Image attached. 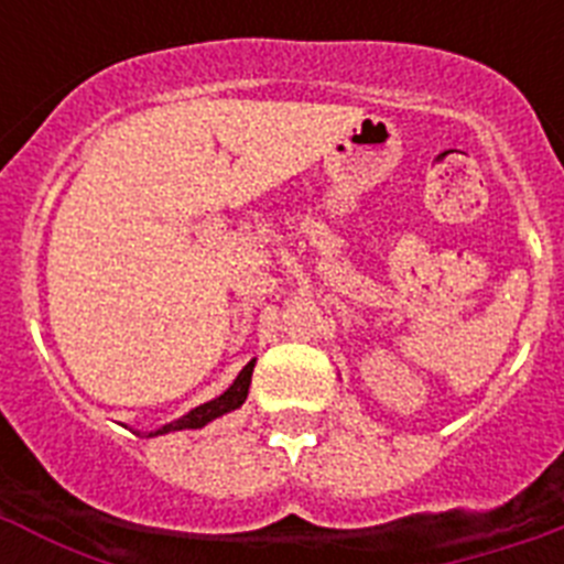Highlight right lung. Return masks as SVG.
<instances>
[{"instance_id":"add662e5","label":"right lung","mask_w":564,"mask_h":564,"mask_svg":"<svg viewBox=\"0 0 564 564\" xmlns=\"http://www.w3.org/2000/svg\"><path fill=\"white\" fill-rule=\"evenodd\" d=\"M253 364H257V358H251V361L239 370V376L234 378V383L228 387L223 395H217L214 401H206L200 403V406H194L192 412H186L183 417H177V421L172 423H163V426H158L154 432H143V437H158V435H169V432H183V430H203L206 423L217 421V417L228 415V412L239 410L242 403H246L248 398V387H251V372H253ZM141 435V432H138Z\"/></svg>"}]
</instances>
